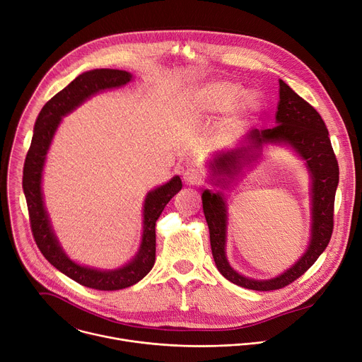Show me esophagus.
<instances>
[{"label":"esophagus","instance_id":"obj_1","mask_svg":"<svg viewBox=\"0 0 362 362\" xmlns=\"http://www.w3.org/2000/svg\"><path fill=\"white\" fill-rule=\"evenodd\" d=\"M183 179L187 185H192V186H201L205 182L202 172L197 170V168H187V170L183 173Z\"/></svg>","mask_w":362,"mask_h":362}]
</instances>
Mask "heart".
Returning a JSON list of instances; mask_svg holds the SVG:
<instances>
[{"mask_svg":"<svg viewBox=\"0 0 362 362\" xmlns=\"http://www.w3.org/2000/svg\"><path fill=\"white\" fill-rule=\"evenodd\" d=\"M245 95V90L231 81H214L192 94V106L205 116H216L233 110ZM242 109L253 112L257 109V100L252 95L245 98Z\"/></svg>","mask_w":362,"mask_h":362,"instance_id":"1","label":"heart"}]
</instances>
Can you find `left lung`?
<instances>
[{
  "label": "left lung",
  "mask_w": 362,
  "mask_h": 362,
  "mask_svg": "<svg viewBox=\"0 0 362 362\" xmlns=\"http://www.w3.org/2000/svg\"><path fill=\"white\" fill-rule=\"evenodd\" d=\"M276 125L268 129H252L245 144L214 158L212 175L227 185L245 165H249L267 142H288L305 160L313 177V224L311 242L303 257L285 274L269 279L256 281L238 275L226 257L227 211L220 192L202 194L204 214L209 228L211 250L216 268L230 282L255 291H274L290 285L304 275L327 247L333 233L334 194L339 183V165L333 153L327 128L319 112L279 80V102L276 106ZM223 185V186H224Z\"/></svg>",
  "instance_id": "left-lung-1"
}]
</instances>
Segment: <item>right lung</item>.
Segmentation results:
<instances>
[{"mask_svg":"<svg viewBox=\"0 0 362 362\" xmlns=\"http://www.w3.org/2000/svg\"><path fill=\"white\" fill-rule=\"evenodd\" d=\"M131 78L132 76L127 71L102 68L83 72L76 80H72L42 107L23 167V190L28 202L32 234L39 250L47 262L68 278L99 291H116L128 288L139 282L153 269L156 262V223L168 201L182 189V180L179 176H175L170 182L151 190L147 195L146 204H144L142 243L134 260L116 271H98L74 263L68 259L58 245L43 206L40 190L42 170L46 153L49 150L61 117L74 110L91 94L106 88L120 87L129 83Z\"/></svg>","mask_w":362,"mask_h":362,"instance_id":"right-lung-1","label":"right lung"}]
</instances>
